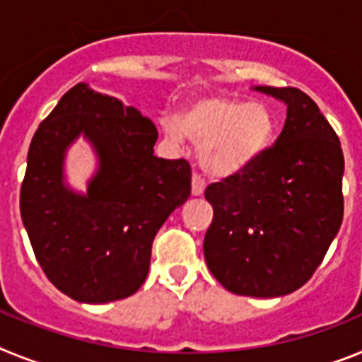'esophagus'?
<instances>
[{
  "label": "esophagus",
  "mask_w": 362,
  "mask_h": 362,
  "mask_svg": "<svg viewBox=\"0 0 362 362\" xmlns=\"http://www.w3.org/2000/svg\"><path fill=\"white\" fill-rule=\"evenodd\" d=\"M204 189H206V182L200 175L194 173L193 180H191V193H193V197H200V194H204Z\"/></svg>",
  "instance_id": "1"
}]
</instances>
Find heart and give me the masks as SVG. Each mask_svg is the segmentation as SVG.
<instances>
[{
  "mask_svg": "<svg viewBox=\"0 0 362 362\" xmlns=\"http://www.w3.org/2000/svg\"><path fill=\"white\" fill-rule=\"evenodd\" d=\"M163 134L175 144L187 136L199 147L200 165L215 177H233L255 163L273 134L264 103L211 94L191 100L178 116H163Z\"/></svg>",
  "mask_w": 362,
  "mask_h": 362,
  "instance_id": "b5f03b06",
  "label": "heart"
}]
</instances>
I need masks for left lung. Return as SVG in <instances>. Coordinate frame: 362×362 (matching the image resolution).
Returning <instances> with one entry per match:
<instances>
[{
	"mask_svg": "<svg viewBox=\"0 0 362 362\" xmlns=\"http://www.w3.org/2000/svg\"><path fill=\"white\" fill-rule=\"evenodd\" d=\"M253 89L284 103V129L246 171L206 189L213 222L204 257L228 291L272 298L306 284L339 233L344 156L308 94Z\"/></svg>",
	"mask_w": 362,
	"mask_h": 362,
	"instance_id": "obj_1",
	"label": "left lung"
}]
</instances>
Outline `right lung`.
Returning <instances> with one entry per match:
<instances>
[{"instance_id":"right-lung-1","label":"right lung","mask_w":362,"mask_h":362,"mask_svg":"<svg viewBox=\"0 0 362 362\" xmlns=\"http://www.w3.org/2000/svg\"><path fill=\"white\" fill-rule=\"evenodd\" d=\"M83 137L99 165L86 194L64 180ZM155 124L115 96L78 83L40 124L21 184V220L37 262L62 293L105 304L136 293L158 229L191 194L185 160L155 156Z\"/></svg>"}]
</instances>
